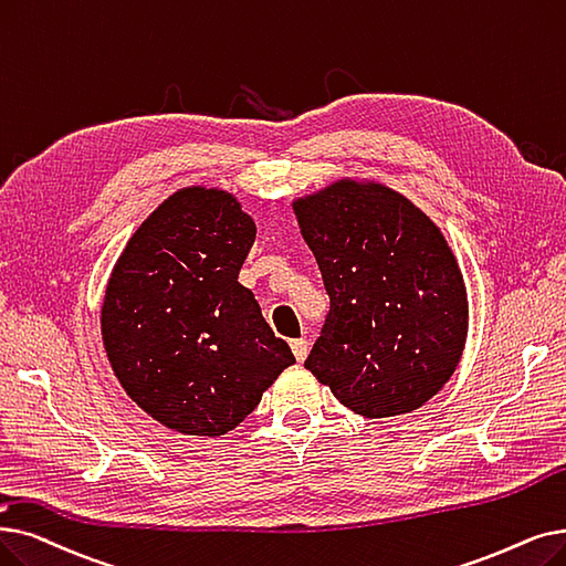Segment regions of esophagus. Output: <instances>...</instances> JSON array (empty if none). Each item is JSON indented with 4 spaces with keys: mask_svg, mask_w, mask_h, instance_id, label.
Wrapping results in <instances>:
<instances>
[{
    "mask_svg": "<svg viewBox=\"0 0 566 566\" xmlns=\"http://www.w3.org/2000/svg\"><path fill=\"white\" fill-rule=\"evenodd\" d=\"M307 349H310L307 339H291V352H293V356H296V360L303 363L307 358Z\"/></svg>",
    "mask_w": 566,
    "mask_h": 566,
    "instance_id": "1",
    "label": "esophagus"
}]
</instances>
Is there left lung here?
<instances>
[{"label":"left lung","mask_w":566,"mask_h":566,"mask_svg":"<svg viewBox=\"0 0 566 566\" xmlns=\"http://www.w3.org/2000/svg\"><path fill=\"white\" fill-rule=\"evenodd\" d=\"M331 296L305 360L365 419L432 400L462 358L470 301L449 240L407 196L339 178L291 203Z\"/></svg>","instance_id":"obj_1"}]
</instances>
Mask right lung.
<instances>
[{
    "label": "right lung",
    "mask_w": 566,
    "mask_h": 566,
    "mask_svg": "<svg viewBox=\"0 0 566 566\" xmlns=\"http://www.w3.org/2000/svg\"><path fill=\"white\" fill-rule=\"evenodd\" d=\"M254 238L233 191L191 185L153 210L111 270L102 301L108 363L168 430L227 434L296 363L238 282Z\"/></svg>",
    "instance_id": "add662e5"
}]
</instances>
